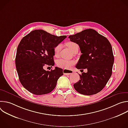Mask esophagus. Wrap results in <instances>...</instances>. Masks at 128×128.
<instances>
[{"label":"esophagus","instance_id":"1","mask_svg":"<svg viewBox=\"0 0 128 128\" xmlns=\"http://www.w3.org/2000/svg\"><path fill=\"white\" fill-rule=\"evenodd\" d=\"M63 74L64 75L67 76V75H70L72 74L73 73H74V71L72 70H66V69H64L63 71Z\"/></svg>","mask_w":128,"mask_h":128}]
</instances>
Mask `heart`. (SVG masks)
Segmentation results:
<instances>
[{"label": "heart", "mask_w": 128, "mask_h": 128, "mask_svg": "<svg viewBox=\"0 0 128 128\" xmlns=\"http://www.w3.org/2000/svg\"><path fill=\"white\" fill-rule=\"evenodd\" d=\"M66 44L72 52L76 49L78 48V44L74 42H67L66 43ZM61 48V44H57L55 47L54 48V54L55 56H58L59 55V52ZM74 63H75L74 61L66 60L64 59H59L56 62V64L58 67L62 69H67V70H68V69H70L71 67V66Z\"/></svg>", "instance_id": "b5f03b06"}]
</instances>
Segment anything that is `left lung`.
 Segmentation results:
<instances>
[{
  "instance_id": "obj_1",
  "label": "left lung",
  "mask_w": 128,
  "mask_h": 128,
  "mask_svg": "<svg viewBox=\"0 0 128 128\" xmlns=\"http://www.w3.org/2000/svg\"><path fill=\"white\" fill-rule=\"evenodd\" d=\"M68 38L79 46L82 53L76 68L88 70L86 73L79 74L80 80L74 84L75 90L85 95L99 93L112 74L114 56L110 43L92 29L84 30Z\"/></svg>"
}]
</instances>
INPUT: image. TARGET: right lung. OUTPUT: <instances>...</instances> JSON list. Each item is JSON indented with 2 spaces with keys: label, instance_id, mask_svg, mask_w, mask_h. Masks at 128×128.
I'll return each mask as SVG.
<instances>
[{
  "label": "right lung",
  "instance_id": "right-lung-1",
  "mask_svg": "<svg viewBox=\"0 0 128 128\" xmlns=\"http://www.w3.org/2000/svg\"><path fill=\"white\" fill-rule=\"evenodd\" d=\"M67 38L57 36L43 30H35L22 39L18 45L15 59L19 80L29 92L41 95L55 88L63 69L56 67L46 71L44 66H54V49Z\"/></svg>",
  "mask_w": 128,
  "mask_h": 128
}]
</instances>
